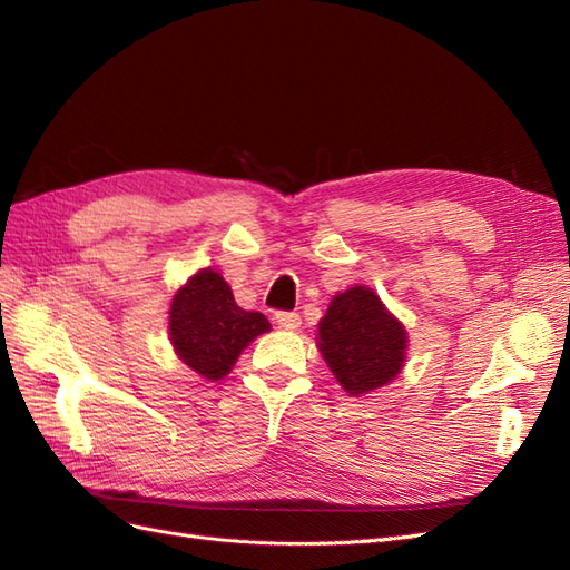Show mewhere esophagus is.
Here are the masks:
<instances>
[{
  "mask_svg": "<svg viewBox=\"0 0 570 570\" xmlns=\"http://www.w3.org/2000/svg\"><path fill=\"white\" fill-rule=\"evenodd\" d=\"M275 323H278L283 331H297V327L302 325V318L295 312H278L275 314Z\"/></svg>",
  "mask_w": 570,
  "mask_h": 570,
  "instance_id": "34e87169",
  "label": "esophagus"
}]
</instances>
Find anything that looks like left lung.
Wrapping results in <instances>:
<instances>
[{
	"label": "left lung",
	"instance_id": "left-lung-1",
	"mask_svg": "<svg viewBox=\"0 0 570 570\" xmlns=\"http://www.w3.org/2000/svg\"><path fill=\"white\" fill-rule=\"evenodd\" d=\"M318 352L350 396L390 385L402 373L409 347L404 323L366 285H354L327 304L318 321Z\"/></svg>",
	"mask_w": 570,
	"mask_h": 570
}]
</instances>
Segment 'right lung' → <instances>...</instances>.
Listing matches in <instances>:
<instances>
[{"mask_svg": "<svg viewBox=\"0 0 570 570\" xmlns=\"http://www.w3.org/2000/svg\"><path fill=\"white\" fill-rule=\"evenodd\" d=\"M268 331V318L237 306L230 285L214 268L197 271L170 302L168 337L174 352L209 383L226 377L247 344Z\"/></svg>", "mask_w": 570, "mask_h": 570, "instance_id": "1", "label": "right lung"}]
</instances>
